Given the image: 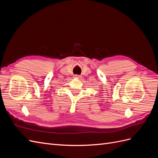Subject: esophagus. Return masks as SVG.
<instances>
[{
	"mask_svg": "<svg viewBox=\"0 0 158 158\" xmlns=\"http://www.w3.org/2000/svg\"><path fill=\"white\" fill-rule=\"evenodd\" d=\"M74 77H75L76 78H81V76H79V75H75V76H74Z\"/></svg>",
	"mask_w": 158,
	"mask_h": 158,
	"instance_id": "obj_1",
	"label": "esophagus"
}]
</instances>
